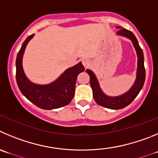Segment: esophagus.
I'll return each mask as SVG.
<instances>
[{"mask_svg": "<svg viewBox=\"0 0 158 158\" xmlns=\"http://www.w3.org/2000/svg\"><path fill=\"white\" fill-rule=\"evenodd\" d=\"M82 64H83V66L86 69H87V68H89V66H90L91 64V61H89V59H82Z\"/></svg>", "mask_w": 158, "mask_h": 158, "instance_id": "34e87169", "label": "esophagus"}]
</instances>
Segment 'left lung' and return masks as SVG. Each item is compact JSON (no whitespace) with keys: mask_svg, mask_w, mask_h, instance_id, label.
Segmentation results:
<instances>
[{"mask_svg":"<svg viewBox=\"0 0 158 158\" xmlns=\"http://www.w3.org/2000/svg\"><path fill=\"white\" fill-rule=\"evenodd\" d=\"M117 34L128 37L132 40L135 49L136 50L137 56H138V68H137V76L135 83L132 87L128 91L126 94L116 97H110L106 96L101 91L100 88L99 83L96 78L95 75L92 71L86 69V72L89 76V82H90L91 88L93 89V96L96 102L99 105L105 107L107 108L118 110V109L124 108L125 107L130 104L133 101L137 95L139 94V91L143 86L145 82L146 72L144 68V57L142 49L139 47V43L137 41L135 35L131 31L126 29H120L117 32Z\"/></svg>","mask_w":158,"mask_h":158,"instance_id":"obj_1","label":"left lung"}]
</instances>
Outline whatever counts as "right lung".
<instances>
[{"label": "right lung", "mask_w": 158, "mask_h": 158, "mask_svg": "<svg viewBox=\"0 0 158 158\" xmlns=\"http://www.w3.org/2000/svg\"><path fill=\"white\" fill-rule=\"evenodd\" d=\"M34 34L28 36L23 42L16 57V82L22 94L37 107L51 110L68 105L74 97L78 75L85 69L81 62L68 69L55 82L48 85H36L25 76L22 60L26 45Z\"/></svg>", "instance_id": "1"}]
</instances>
